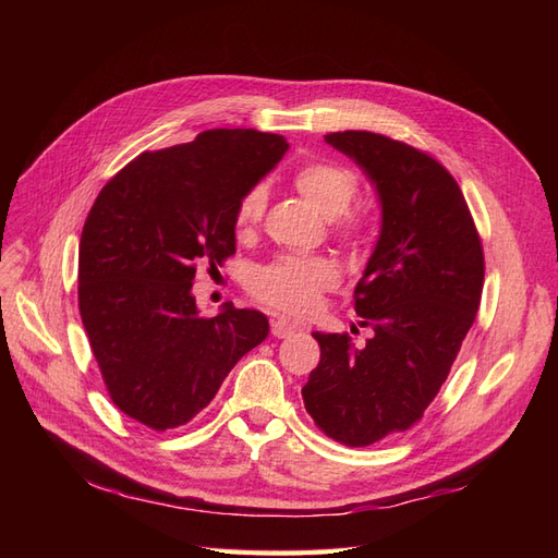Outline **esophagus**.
<instances>
[{
  "label": "esophagus",
  "instance_id": "34e87169",
  "mask_svg": "<svg viewBox=\"0 0 558 558\" xmlns=\"http://www.w3.org/2000/svg\"><path fill=\"white\" fill-rule=\"evenodd\" d=\"M298 328H300V324H293V320L283 318V316L272 318V335H275V337H289V335L295 332Z\"/></svg>",
  "mask_w": 558,
  "mask_h": 558
}]
</instances>
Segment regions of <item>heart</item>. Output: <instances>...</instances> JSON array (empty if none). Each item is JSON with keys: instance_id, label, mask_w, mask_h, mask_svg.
Returning a JSON list of instances; mask_svg holds the SVG:
<instances>
[{"instance_id": "obj_1", "label": "heart", "mask_w": 558, "mask_h": 558, "mask_svg": "<svg viewBox=\"0 0 558 558\" xmlns=\"http://www.w3.org/2000/svg\"><path fill=\"white\" fill-rule=\"evenodd\" d=\"M293 189L318 214L335 218L337 228L347 234L359 230L356 218L344 214L359 193V181L347 167L332 162L302 165L293 174ZM265 202L267 193L263 185H256L242 197L238 218H234L240 234H248L258 226ZM337 281H340V265L328 256H279L253 275L251 289L256 298L277 310L289 314H310L316 310L320 295L332 289Z\"/></svg>"}]
</instances>
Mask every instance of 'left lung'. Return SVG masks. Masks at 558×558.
<instances>
[{"mask_svg": "<svg viewBox=\"0 0 558 558\" xmlns=\"http://www.w3.org/2000/svg\"><path fill=\"white\" fill-rule=\"evenodd\" d=\"M326 142L361 167L381 209L353 300L375 335L356 349L347 335L312 332L320 361L302 398L326 435L367 447L408 430L440 391L480 310L484 253L459 183L440 162L363 130Z\"/></svg>", "mask_w": 558, "mask_h": 558, "instance_id": "obj_1", "label": "left lung"}]
</instances>
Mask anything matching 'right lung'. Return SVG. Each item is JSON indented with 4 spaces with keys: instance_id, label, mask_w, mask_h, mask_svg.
<instances>
[{
    "instance_id": "obj_1",
    "label": "right lung",
    "mask_w": 558,
    "mask_h": 558,
    "mask_svg": "<svg viewBox=\"0 0 558 558\" xmlns=\"http://www.w3.org/2000/svg\"><path fill=\"white\" fill-rule=\"evenodd\" d=\"M289 150L281 134L205 130L142 154L97 195L78 251V310L116 408L167 430L207 408L267 332V316L226 302L202 318L195 265L234 253L242 197Z\"/></svg>"
}]
</instances>
